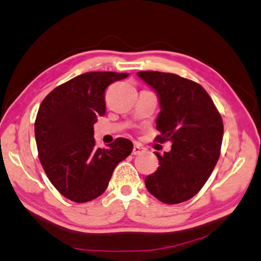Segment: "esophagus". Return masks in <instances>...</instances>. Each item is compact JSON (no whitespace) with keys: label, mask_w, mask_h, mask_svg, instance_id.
<instances>
[{"label":"esophagus","mask_w":261,"mask_h":261,"mask_svg":"<svg viewBox=\"0 0 261 261\" xmlns=\"http://www.w3.org/2000/svg\"><path fill=\"white\" fill-rule=\"evenodd\" d=\"M145 150H146V148H144V147L140 146V145H138V144H135L134 150H132V154H134V155H140L141 152H144Z\"/></svg>","instance_id":"obj_1"}]
</instances>
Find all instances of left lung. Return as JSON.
<instances>
[{
	"mask_svg": "<svg viewBox=\"0 0 261 261\" xmlns=\"http://www.w3.org/2000/svg\"><path fill=\"white\" fill-rule=\"evenodd\" d=\"M139 78L156 91L161 112L157 142L171 141L168 152H155L160 166L146 176L147 190L162 202L187 201L207 182L221 154L224 125L202 87L174 73L140 71Z\"/></svg>",
	"mask_w": 261,
	"mask_h": 261,
	"instance_id": "8db88e82",
	"label": "left lung"
}]
</instances>
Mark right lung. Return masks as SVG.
<instances>
[{"instance_id": "obj_1", "label": "right lung", "mask_w": 261, "mask_h": 261, "mask_svg": "<svg viewBox=\"0 0 261 261\" xmlns=\"http://www.w3.org/2000/svg\"><path fill=\"white\" fill-rule=\"evenodd\" d=\"M129 73L86 72L45 97L35 121L38 157L50 183L74 202L103 193L134 145L117 138L109 148L95 146L94 124L106 112L105 89Z\"/></svg>"}]
</instances>
